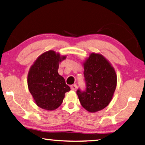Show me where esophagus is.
Listing matches in <instances>:
<instances>
[{
  "label": "esophagus",
  "instance_id": "1",
  "mask_svg": "<svg viewBox=\"0 0 145 145\" xmlns=\"http://www.w3.org/2000/svg\"><path fill=\"white\" fill-rule=\"evenodd\" d=\"M70 88H71V89H72V90L75 91L76 89H77V85H76V84H73L72 86H70Z\"/></svg>",
  "mask_w": 145,
  "mask_h": 145
}]
</instances>
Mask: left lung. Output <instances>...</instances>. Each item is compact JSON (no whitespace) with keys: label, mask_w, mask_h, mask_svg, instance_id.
Instances as JSON below:
<instances>
[{"label":"left lung","mask_w":145,"mask_h":145,"mask_svg":"<svg viewBox=\"0 0 145 145\" xmlns=\"http://www.w3.org/2000/svg\"><path fill=\"white\" fill-rule=\"evenodd\" d=\"M86 90L77 95L82 106L91 112L100 111L112 100L117 83L114 68L104 56L91 53L84 63Z\"/></svg>","instance_id":"left-lung-1"}]
</instances>
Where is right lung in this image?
<instances>
[{"mask_svg": "<svg viewBox=\"0 0 145 145\" xmlns=\"http://www.w3.org/2000/svg\"><path fill=\"white\" fill-rule=\"evenodd\" d=\"M66 56L49 50L39 56L27 76L29 90L38 107L52 111L60 106L70 88L58 73L59 63Z\"/></svg>", "mask_w": 145, "mask_h": 145, "instance_id": "obj_1", "label": "right lung"}]
</instances>
